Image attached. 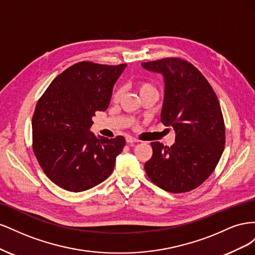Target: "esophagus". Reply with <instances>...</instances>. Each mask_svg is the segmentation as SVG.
Listing matches in <instances>:
<instances>
[{"label":"esophagus","mask_w":255,"mask_h":255,"mask_svg":"<svg viewBox=\"0 0 255 255\" xmlns=\"http://www.w3.org/2000/svg\"><path fill=\"white\" fill-rule=\"evenodd\" d=\"M126 140H127L128 143H130V144H134V143L138 142V140L136 139V138H134V137H132V136H129V135H128V136L126 137Z\"/></svg>","instance_id":"1"}]
</instances>
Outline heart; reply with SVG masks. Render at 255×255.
I'll use <instances>...</instances> for the list:
<instances>
[{
    "instance_id": "obj_1",
    "label": "heart",
    "mask_w": 255,
    "mask_h": 255,
    "mask_svg": "<svg viewBox=\"0 0 255 255\" xmlns=\"http://www.w3.org/2000/svg\"><path fill=\"white\" fill-rule=\"evenodd\" d=\"M136 88L138 90V94L140 95V97H143V96L149 95V94H156L155 87H154L150 82H146V81L137 82ZM120 97H121V89L115 88L113 90V94H112V100L115 102H117L120 99Z\"/></svg>"
}]
</instances>
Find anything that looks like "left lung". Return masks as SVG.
I'll return each mask as SVG.
<instances>
[{
  "label": "left lung",
  "instance_id": "1",
  "mask_svg": "<svg viewBox=\"0 0 255 255\" xmlns=\"http://www.w3.org/2000/svg\"><path fill=\"white\" fill-rule=\"evenodd\" d=\"M141 66L163 74L160 121L175 132L171 146L151 142L153 154L144 170L161 189L190 191L212 174L225 150L226 128L218 98L203 74L186 60L168 57Z\"/></svg>",
  "mask_w": 255,
  "mask_h": 255
}]
</instances>
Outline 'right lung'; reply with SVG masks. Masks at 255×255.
<instances>
[{
  "mask_svg": "<svg viewBox=\"0 0 255 255\" xmlns=\"http://www.w3.org/2000/svg\"><path fill=\"white\" fill-rule=\"evenodd\" d=\"M126 67L81 61L54 79L38 101L32 119L33 150L57 186L80 192L112 174L125 137H96L90 128L96 113L109 107Z\"/></svg>",
  "mask_w": 255,
  "mask_h": 255,
  "instance_id": "right-lung-1",
  "label": "right lung"
}]
</instances>
